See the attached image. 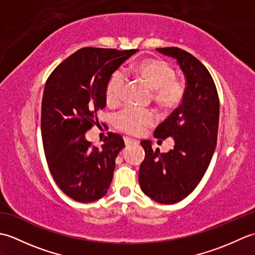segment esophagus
I'll return each instance as SVG.
<instances>
[{
  "label": "esophagus",
  "instance_id": "esophagus-1",
  "mask_svg": "<svg viewBox=\"0 0 255 255\" xmlns=\"http://www.w3.org/2000/svg\"><path fill=\"white\" fill-rule=\"evenodd\" d=\"M125 143H126L127 145L137 144V143H138V140L132 139V138H129V137H125Z\"/></svg>",
  "mask_w": 255,
  "mask_h": 255
}]
</instances>
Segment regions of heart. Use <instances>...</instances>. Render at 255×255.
I'll list each match as a JSON object with an SVG mask.
<instances>
[{"label":"heart","mask_w":255,"mask_h":255,"mask_svg":"<svg viewBox=\"0 0 255 255\" xmlns=\"http://www.w3.org/2000/svg\"><path fill=\"white\" fill-rule=\"evenodd\" d=\"M134 71L154 91V99L160 104L172 107L182 100L183 85L174 80V71L167 63L159 60H144L134 68ZM123 84L124 74L121 71L114 73L106 89L108 103H115L119 99ZM115 123L121 130L139 134L154 123V114L141 108L127 107L115 116Z\"/></svg>","instance_id":"b5f03b06"}]
</instances>
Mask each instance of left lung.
Returning a JSON list of instances; mask_svg holds the SVG:
<instances>
[{
	"mask_svg": "<svg viewBox=\"0 0 255 255\" xmlns=\"http://www.w3.org/2000/svg\"><path fill=\"white\" fill-rule=\"evenodd\" d=\"M175 59L185 78L180 105L154 130V138H173L174 147L160 153L150 140L140 143L145 158L139 169L141 191L154 202L175 204L191 194L213 158L219 124V99L214 80L198 59L180 48H159Z\"/></svg>",
	"mask_w": 255,
	"mask_h": 255,
	"instance_id": "left-lung-1",
	"label": "left lung"
}]
</instances>
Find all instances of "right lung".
Segmentation results:
<instances>
[{
    "mask_svg": "<svg viewBox=\"0 0 255 255\" xmlns=\"http://www.w3.org/2000/svg\"><path fill=\"white\" fill-rule=\"evenodd\" d=\"M138 51L83 48L47 81L41 103L45 155L59 188L77 202L100 199L111 186L124 139L110 133L97 148L92 147L85 132L95 124L96 113L106 106L112 75Z\"/></svg>",
    "mask_w": 255,
    "mask_h": 255,
    "instance_id": "1",
    "label": "right lung"
}]
</instances>
